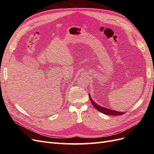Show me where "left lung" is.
<instances>
[{
	"label": "left lung",
	"mask_w": 154,
	"mask_h": 154,
	"mask_svg": "<svg viewBox=\"0 0 154 154\" xmlns=\"http://www.w3.org/2000/svg\"><path fill=\"white\" fill-rule=\"evenodd\" d=\"M89 98H90V100L92 102V104L93 105V106H94V108L96 110L101 112V113H103L104 114L112 115V116H120V115H123L125 113V112H118V111L107 109V108H105V107H103V106H101L98 105L97 103H96L94 101L92 100V99L90 95H89Z\"/></svg>",
	"instance_id": "1"
}]
</instances>
